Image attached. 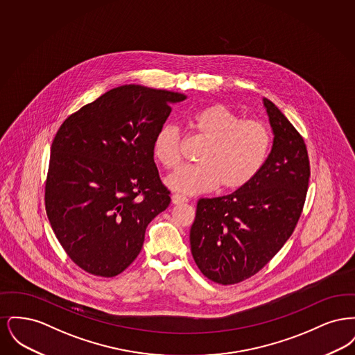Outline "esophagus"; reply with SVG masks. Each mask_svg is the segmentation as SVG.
Wrapping results in <instances>:
<instances>
[{
	"label": "esophagus",
	"mask_w": 355,
	"mask_h": 355,
	"mask_svg": "<svg viewBox=\"0 0 355 355\" xmlns=\"http://www.w3.org/2000/svg\"><path fill=\"white\" fill-rule=\"evenodd\" d=\"M187 201V198L184 197V196H181V194H173L171 196V202L174 203V205H180V203H184Z\"/></svg>",
	"instance_id": "obj_1"
}]
</instances>
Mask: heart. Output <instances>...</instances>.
<instances>
[{
    "label": "heart",
    "mask_w": 355,
    "mask_h": 355,
    "mask_svg": "<svg viewBox=\"0 0 355 355\" xmlns=\"http://www.w3.org/2000/svg\"><path fill=\"white\" fill-rule=\"evenodd\" d=\"M190 125L207 144L198 154L200 164L182 166L166 177L170 189L182 194H201L220 186L236 190L248 185L262 169L271 148L269 128L255 119H243L226 105L198 110ZM184 135L174 123L162 125L153 139V155L174 169L182 158Z\"/></svg>",
    "instance_id": "heart-1"
}]
</instances>
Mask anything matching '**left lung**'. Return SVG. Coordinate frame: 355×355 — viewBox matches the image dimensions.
<instances>
[{"label": "left lung", "instance_id": "8db88e82", "mask_svg": "<svg viewBox=\"0 0 355 355\" xmlns=\"http://www.w3.org/2000/svg\"><path fill=\"white\" fill-rule=\"evenodd\" d=\"M274 141L262 169L234 193L201 198L190 230L193 258L205 277L239 284L278 253L304 210L310 162L304 137L263 98Z\"/></svg>", "mask_w": 355, "mask_h": 355}]
</instances>
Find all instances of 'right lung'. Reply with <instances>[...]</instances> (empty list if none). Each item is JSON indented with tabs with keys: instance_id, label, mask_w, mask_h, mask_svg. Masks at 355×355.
I'll list each match as a JSON object with an SVG mask.
<instances>
[{
	"instance_id": "1",
	"label": "right lung",
	"mask_w": 355,
	"mask_h": 355,
	"mask_svg": "<svg viewBox=\"0 0 355 355\" xmlns=\"http://www.w3.org/2000/svg\"><path fill=\"white\" fill-rule=\"evenodd\" d=\"M186 96L141 85L114 87L62 122L53 139L45 209L69 258L116 277L141 252L150 220L170 203L153 139L171 102Z\"/></svg>"
}]
</instances>
